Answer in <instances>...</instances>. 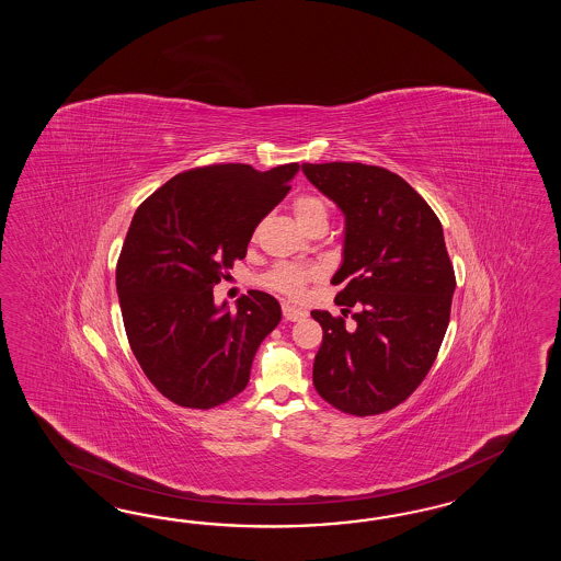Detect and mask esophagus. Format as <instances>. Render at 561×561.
<instances>
[{
    "instance_id": "esophagus-1",
    "label": "esophagus",
    "mask_w": 561,
    "mask_h": 561,
    "mask_svg": "<svg viewBox=\"0 0 561 561\" xmlns=\"http://www.w3.org/2000/svg\"><path fill=\"white\" fill-rule=\"evenodd\" d=\"M282 312H284V319H286V321H302L306 314H308L305 308H298V306L291 305H282Z\"/></svg>"
}]
</instances>
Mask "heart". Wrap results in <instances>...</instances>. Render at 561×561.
I'll list each match as a JSON object with an SVG mask.
<instances>
[{"instance_id": "obj_1", "label": "heart", "mask_w": 561, "mask_h": 561, "mask_svg": "<svg viewBox=\"0 0 561 561\" xmlns=\"http://www.w3.org/2000/svg\"><path fill=\"white\" fill-rule=\"evenodd\" d=\"M291 209H294L296 220L305 230H308L314 224L327 226V220H329L327 202L314 193L298 195L291 204ZM317 277H319V270H314V267H305V265H298V263H282V265H275L273 270L265 273L261 277V284L265 288L277 291V294H284L289 298H298V296H302L306 284L317 279Z\"/></svg>"}]
</instances>
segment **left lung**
Segmentation results:
<instances>
[{"label": "left lung", "mask_w": 561, "mask_h": 561, "mask_svg": "<svg viewBox=\"0 0 561 561\" xmlns=\"http://www.w3.org/2000/svg\"><path fill=\"white\" fill-rule=\"evenodd\" d=\"M345 216L335 305L357 321L312 310L323 327L312 382L329 405L366 417L403 403L436 362L450 321L455 270L442 224L391 170L359 162L302 164Z\"/></svg>", "instance_id": "left-lung-1"}]
</instances>
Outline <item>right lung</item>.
I'll list each match as a JSON object with an SVG mask.
<instances>
[{
	"instance_id": "obj_1",
	"label": "right lung",
	"mask_w": 561,
	"mask_h": 561,
	"mask_svg": "<svg viewBox=\"0 0 561 561\" xmlns=\"http://www.w3.org/2000/svg\"><path fill=\"white\" fill-rule=\"evenodd\" d=\"M298 169L185 170L137 207L117 261L121 314L141 370L172 403L218 408L247 389L282 308L251 289L228 310L211 289L247 256L256 224L288 195Z\"/></svg>"
}]
</instances>
